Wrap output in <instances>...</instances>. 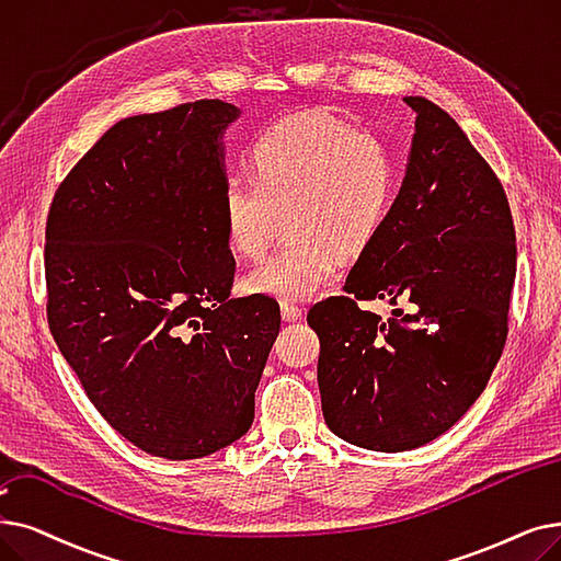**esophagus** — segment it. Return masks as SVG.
Listing matches in <instances>:
<instances>
[{
  "instance_id": "esophagus-1",
  "label": "esophagus",
  "mask_w": 561,
  "mask_h": 561,
  "mask_svg": "<svg viewBox=\"0 0 561 561\" xmlns=\"http://www.w3.org/2000/svg\"><path fill=\"white\" fill-rule=\"evenodd\" d=\"M279 309H282V319H284L286 323L300 321V316H302V309H300V307L290 305V302H282V305H279Z\"/></svg>"
}]
</instances>
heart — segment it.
I'll return each instance as SVG.
<instances>
[{
	"mask_svg": "<svg viewBox=\"0 0 561 561\" xmlns=\"http://www.w3.org/2000/svg\"><path fill=\"white\" fill-rule=\"evenodd\" d=\"M252 179L222 190L227 245L256 259L279 213L290 233L242 277L254 296L307 300L334 277L339 256L367 250L394 204L397 169L389 146L330 112L279 121L256 135Z\"/></svg>",
	"mask_w": 561,
	"mask_h": 561,
	"instance_id": "heart-1",
	"label": "heart"
}]
</instances>
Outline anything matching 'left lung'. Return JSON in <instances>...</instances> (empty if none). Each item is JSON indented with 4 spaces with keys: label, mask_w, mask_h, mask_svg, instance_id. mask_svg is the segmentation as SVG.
I'll use <instances>...</instances> for the list:
<instances>
[{
    "label": "left lung",
    "mask_w": 561,
    "mask_h": 561,
    "mask_svg": "<svg viewBox=\"0 0 561 561\" xmlns=\"http://www.w3.org/2000/svg\"><path fill=\"white\" fill-rule=\"evenodd\" d=\"M403 101L417 118L392 210L346 277L351 296L307 313L321 339L325 424L387 454L435 440L481 397L516 277L514 220L493 169L443 107ZM357 299H387L393 319Z\"/></svg>",
    "instance_id": "8db88e82"
}]
</instances>
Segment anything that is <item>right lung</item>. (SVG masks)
<instances>
[{
    "label": "right lung",
    "instance_id": "obj_1",
    "mask_svg": "<svg viewBox=\"0 0 561 561\" xmlns=\"http://www.w3.org/2000/svg\"><path fill=\"white\" fill-rule=\"evenodd\" d=\"M199 101L121 118L70 169L47 215V321L107 424L141 451L190 460L254 422L279 305L231 298L222 225L229 126Z\"/></svg>",
    "mask_w": 561,
    "mask_h": 561
}]
</instances>
